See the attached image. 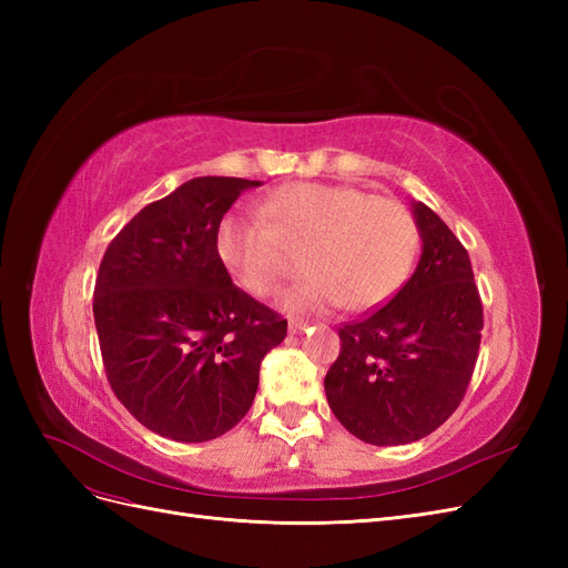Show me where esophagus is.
Segmentation results:
<instances>
[{
	"mask_svg": "<svg viewBox=\"0 0 568 568\" xmlns=\"http://www.w3.org/2000/svg\"><path fill=\"white\" fill-rule=\"evenodd\" d=\"M307 326H311V324L303 322V320H288V332L291 334H301L303 329H307Z\"/></svg>",
	"mask_w": 568,
	"mask_h": 568,
	"instance_id": "1",
	"label": "esophagus"
}]
</instances>
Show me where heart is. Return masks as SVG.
<instances>
[{"instance_id":"1","label":"heart","mask_w":568,"mask_h":568,"mask_svg":"<svg viewBox=\"0 0 568 568\" xmlns=\"http://www.w3.org/2000/svg\"><path fill=\"white\" fill-rule=\"evenodd\" d=\"M263 215L227 213L215 248L230 277L253 296H267L286 272V245L305 246L311 272L282 294L294 313H329L346 303L372 311L407 280L417 253L415 217L403 203L351 184L301 182L267 196Z\"/></svg>"}]
</instances>
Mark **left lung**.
<instances>
[{"label": "left lung", "mask_w": 568, "mask_h": 568, "mask_svg": "<svg viewBox=\"0 0 568 568\" xmlns=\"http://www.w3.org/2000/svg\"><path fill=\"white\" fill-rule=\"evenodd\" d=\"M409 205L419 263L384 307L338 329L341 353L324 376L336 419L372 445L415 443L453 415L484 329L467 248L428 205Z\"/></svg>", "instance_id": "1"}]
</instances>
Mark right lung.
<instances>
[{"instance_id": "obj_1", "label": "right lung", "mask_w": 568, "mask_h": 568, "mask_svg": "<svg viewBox=\"0 0 568 568\" xmlns=\"http://www.w3.org/2000/svg\"><path fill=\"white\" fill-rule=\"evenodd\" d=\"M261 182L194 178L149 203L109 244L94 324L109 384L149 432L203 443L244 419L286 320L236 288L215 236Z\"/></svg>"}]
</instances>
